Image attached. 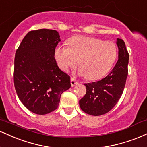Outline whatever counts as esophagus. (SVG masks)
Segmentation results:
<instances>
[{"mask_svg": "<svg viewBox=\"0 0 147 147\" xmlns=\"http://www.w3.org/2000/svg\"><path fill=\"white\" fill-rule=\"evenodd\" d=\"M70 83H71V86L72 87H73V86H75V85H77V84H78V81L76 80L75 78L72 77L71 79H70Z\"/></svg>", "mask_w": 147, "mask_h": 147, "instance_id": "1", "label": "esophagus"}]
</instances>
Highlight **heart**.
Listing matches in <instances>:
<instances>
[{
  "label": "heart",
  "instance_id": "heart-1",
  "mask_svg": "<svg viewBox=\"0 0 147 147\" xmlns=\"http://www.w3.org/2000/svg\"><path fill=\"white\" fill-rule=\"evenodd\" d=\"M68 46L59 45L55 57L61 70L68 72L79 63V74L90 80L101 79L109 71L117 57V47L112 41L88 36H75Z\"/></svg>",
  "mask_w": 147,
  "mask_h": 147
}]
</instances>
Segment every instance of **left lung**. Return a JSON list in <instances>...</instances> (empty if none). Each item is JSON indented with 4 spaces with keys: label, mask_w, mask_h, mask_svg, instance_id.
Masks as SVG:
<instances>
[{
    "label": "left lung",
    "mask_w": 147,
    "mask_h": 147,
    "mask_svg": "<svg viewBox=\"0 0 147 147\" xmlns=\"http://www.w3.org/2000/svg\"><path fill=\"white\" fill-rule=\"evenodd\" d=\"M118 59L105 78L84 84L86 94L79 100L81 109L92 116L105 114L116 105L124 90L128 75L129 53L125 42L118 38Z\"/></svg>",
    "instance_id": "8db88e82"
}]
</instances>
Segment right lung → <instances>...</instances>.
Listing matches in <instances>:
<instances>
[{"label":"right lung","instance_id":"obj_1","mask_svg":"<svg viewBox=\"0 0 147 147\" xmlns=\"http://www.w3.org/2000/svg\"><path fill=\"white\" fill-rule=\"evenodd\" d=\"M60 41L55 30L31 31L16 52L13 82L22 104L35 114L55 110L63 92L71 86L70 77L60 70L55 51Z\"/></svg>","mask_w":147,"mask_h":147}]
</instances>
